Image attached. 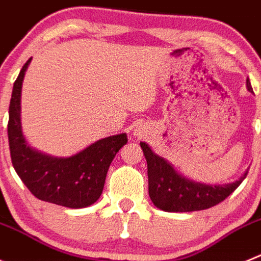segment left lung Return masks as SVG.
<instances>
[{"mask_svg":"<svg viewBox=\"0 0 261 261\" xmlns=\"http://www.w3.org/2000/svg\"><path fill=\"white\" fill-rule=\"evenodd\" d=\"M247 90L252 92L250 79ZM148 168V191L154 206L165 212H194L208 210L221 203L242 183L247 175L246 170L236 182L225 185H206L183 177L165 159L154 153L147 143L142 142Z\"/></svg>","mask_w":261,"mask_h":261,"instance_id":"1","label":"left lung"}]
</instances>
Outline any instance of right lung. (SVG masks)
<instances>
[{"label":"right lung","mask_w":261,"mask_h":261,"mask_svg":"<svg viewBox=\"0 0 261 261\" xmlns=\"http://www.w3.org/2000/svg\"><path fill=\"white\" fill-rule=\"evenodd\" d=\"M31 60L24 63L14 83L9 107L8 135L14 169L40 200L74 210L92 205L100 198L108 169L127 143V135L108 136L70 157L50 156L32 148L23 135L20 122L22 83Z\"/></svg>","instance_id":"add662e5"}]
</instances>
